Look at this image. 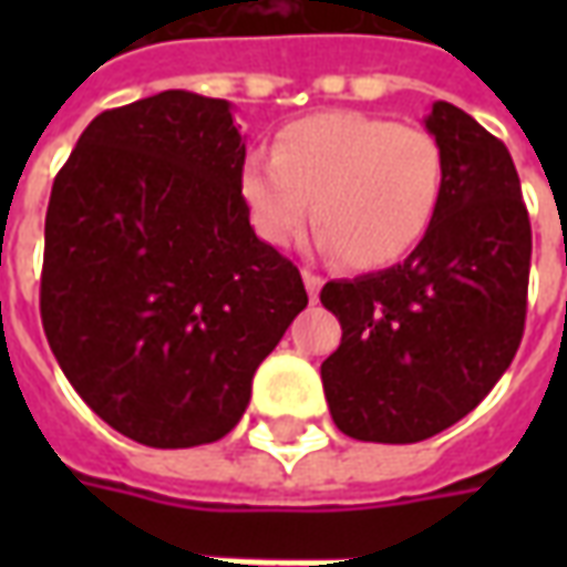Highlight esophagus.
I'll return each instance as SVG.
<instances>
[{"instance_id":"1","label":"esophagus","mask_w":567,"mask_h":567,"mask_svg":"<svg viewBox=\"0 0 567 567\" xmlns=\"http://www.w3.org/2000/svg\"><path fill=\"white\" fill-rule=\"evenodd\" d=\"M303 285H307L309 300L316 303V300H319V291H321V276H316L312 270H303Z\"/></svg>"}]
</instances>
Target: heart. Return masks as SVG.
<instances>
[{
	"label": "heart",
	"instance_id": "1",
	"mask_svg": "<svg viewBox=\"0 0 567 567\" xmlns=\"http://www.w3.org/2000/svg\"><path fill=\"white\" fill-rule=\"evenodd\" d=\"M443 151L419 127L364 112H321L279 130L272 154H248L239 197L267 243H295L309 221L319 248L352 270L406 258L434 221Z\"/></svg>",
	"mask_w": 567,
	"mask_h": 567
}]
</instances>
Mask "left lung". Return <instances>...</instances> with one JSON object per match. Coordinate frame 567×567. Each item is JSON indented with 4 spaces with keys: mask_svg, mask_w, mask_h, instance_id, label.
I'll list each match as a JSON object with an SVG mask.
<instances>
[{
    "mask_svg": "<svg viewBox=\"0 0 567 567\" xmlns=\"http://www.w3.org/2000/svg\"><path fill=\"white\" fill-rule=\"evenodd\" d=\"M425 130L443 151V194L422 243L404 264L321 288L343 328L321 364L324 398L333 425L368 443L455 425L523 340L532 224L511 151L443 100Z\"/></svg>",
    "mask_w": 567,
    "mask_h": 567,
    "instance_id": "1",
    "label": "left lung"
}]
</instances>
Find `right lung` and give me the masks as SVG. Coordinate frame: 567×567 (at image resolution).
<instances>
[{"mask_svg": "<svg viewBox=\"0 0 567 567\" xmlns=\"http://www.w3.org/2000/svg\"><path fill=\"white\" fill-rule=\"evenodd\" d=\"M227 100L163 91L109 109L56 173L42 324L96 416L154 450L221 440L309 297L255 236Z\"/></svg>", "mask_w": 567, "mask_h": 567, "instance_id": "1", "label": "right lung"}]
</instances>
